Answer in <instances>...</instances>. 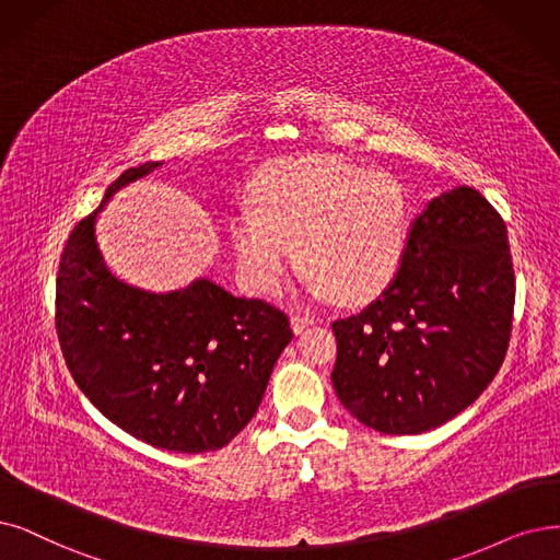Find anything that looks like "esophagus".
<instances>
[{
	"instance_id": "1",
	"label": "esophagus",
	"mask_w": 560,
	"mask_h": 560,
	"mask_svg": "<svg viewBox=\"0 0 560 560\" xmlns=\"http://www.w3.org/2000/svg\"><path fill=\"white\" fill-rule=\"evenodd\" d=\"M315 324V317H301V315H294L292 319H289V326H292V330L299 335V332H303L307 326H312Z\"/></svg>"
}]
</instances>
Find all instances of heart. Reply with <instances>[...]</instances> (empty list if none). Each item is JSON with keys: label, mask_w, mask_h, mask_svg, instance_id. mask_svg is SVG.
Returning a JSON list of instances; mask_svg holds the SVG:
<instances>
[{"label": "heart", "mask_w": 560, "mask_h": 560, "mask_svg": "<svg viewBox=\"0 0 560 560\" xmlns=\"http://www.w3.org/2000/svg\"><path fill=\"white\" fill-rule=\"evenodd\" d=\"M238 273L255 294H271L296 264L307 292L349 303L382 294L407 248V199L388 172L332 155L282 159L257 184V211L232 215Z\"/></svg>", "instance_id": "heart-1"}]
</instances>
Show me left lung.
<instances>
[{
	"label": "left lung",
	"instance_id": "8db88e82",
	"mask_svg": "<svg viewBox=\"0 0 560 560\" xmlns=\"http://www.w3.org/2000/svg\"><path fill=\"white\" fill-rule=\"evenodd\" d=\"M514 271L503 218L468 186L411 222L384 294L332 324V386L384 434H422L455 418L497 376L510 342Z\"/></svg>",
	"mask_w": 560,
	"mask_h": 560
}]
</instances>
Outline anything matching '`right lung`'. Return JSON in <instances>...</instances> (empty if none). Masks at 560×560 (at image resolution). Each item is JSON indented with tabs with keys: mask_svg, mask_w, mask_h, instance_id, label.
I'll use <instances>...</instances> for the list:
<instances>
[{
	"mask_svg": "<svg viewBox=\"0 0 560 560\" xmlns=\"http://www.w3.org/2000/svg\"><path fill=\"white\" fill-rule=\"evenodd\" d=\"M155 167L126 170L66 241L57 332L75 384L107 420L155 448L197 455L228 445L253 420L294 335L280 310L209 278L149 292L109 271L98 213Z\"/></svg>",
	"mask_w": 560,
	"mask_h": 560,
	"instance_id": "right-lung-1",
	"label": "right lung"
}]
</instances>
